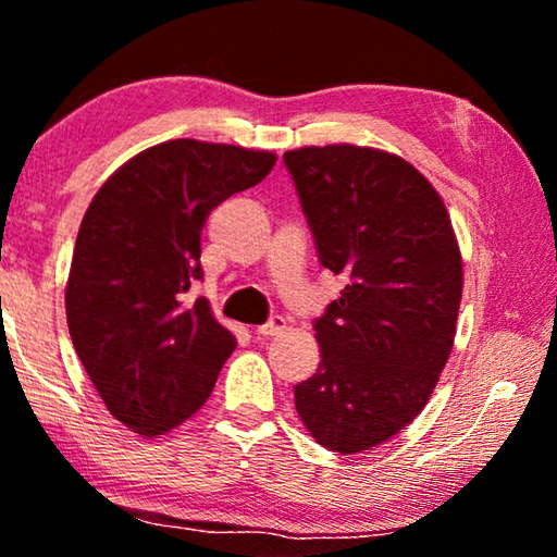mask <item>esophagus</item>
Instances as JSON below:
<instances>
[{"label": "esophagus", "instance_id": "34e87169", "mask_svg": "<svg viewBox=\"0 0 557 557\" xmlns=\"http://www.w3.org/2000/svg\"><path fill=\"white\" fill-rule=\"evenodd\" d=\"M287 329V319L285 317H272L268 324H262V326H258L256 329V334L258 336H277V334H282Z\"/></svg>", "mask_w": 557, "mask_h": 557}]
</instances>
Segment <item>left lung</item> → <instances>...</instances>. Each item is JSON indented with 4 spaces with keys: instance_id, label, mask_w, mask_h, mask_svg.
Listing matches in <instances>:
<instances>
[{
    "instance_id": "obj_1",
    "label": "left lung",
    "mask_w": 557,
    "mask_h": 557,
    "mask_svg": "<svg viewBox=\"0 0 557 557\" xmlns=\"http://www.w3.org/2000/svg\"><path fill=\"white\" fill-rule=\"evenodd\" d=\"M319 262L348 285L314 322L322 363L295 385L319 445L371 449L418 418L451 354L459 245L445 201L410 162L373 147L285 152Z\"/></svg>"
}]
</instances>
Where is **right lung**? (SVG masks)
Segmentation results:
<instances>
[{
  "mask_svg": "<svg viewBox=\"0 0 557 557\" xmlns=\"http://www.w3.org/2000/svg\"><path fill=\"white\" fill-rule=\"evenodd\" d=\"M272 152L169 139L122 164L83 215L65 317L106 408L137 435L182 425L209 400L235 336L188 301L201 231L228 196L260 184Z\"/></svg>",
  "mask_w": 557,
  "mask_h": 557,
  "instance_id": "right-lung-1",
  "label": "right lung"
}]
</instances>
